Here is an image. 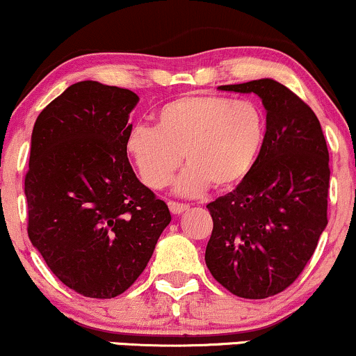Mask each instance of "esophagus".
<instances>
[{
    "label": "esophagus",
    "instance_id": "34e87169",
    "mask_svg": "<svg viewBox=\"0 0 356 356\" xmlns=\"http://www.w3.org/2000/svg\"><path fill=\"white\" fill-rule=\"evenodd\" d=\"M168 207H170V211L173 213V215H181L183 211H186L188 208H190V207H188V204L178 203V202H170Z\"/></svg>",
    "mask_w": 356,
    "mask_h": 356
}]
</instances>
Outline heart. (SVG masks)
Masks as SVG:
<instances>
[{
    "instance_id": "1",
    "label": "heart",
    "mask_w": 356,
    "mask_h": 356,
    "mask_svg": "<svg viewBox=\"0 0 356 356\" xmlns=\"http://www.w3.org/2000/svg\"><path fill=\"white\" fill-rule=\"evenodd\" d=\"M156 124H135L124 138V152L138 177L161 190L183 160L185 170L173 190L196 196L210 185L227 190L253 168L265 138L261 111L250 102L216 95H186L163 104Z\"/></svg>"
}]
</instances>
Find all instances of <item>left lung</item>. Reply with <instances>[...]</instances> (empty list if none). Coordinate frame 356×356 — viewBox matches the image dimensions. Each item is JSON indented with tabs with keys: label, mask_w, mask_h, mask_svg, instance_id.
<instances>
[{
	"label": "left lung",
	"mask_w": 356,
	"mask_h": 356,
	"mask_svg": "<svg viewBox=\"0 0 356 356\" xmlns=\"http://www.w3.org/2000/svg\"><path fill=\"white\" fill-rule=\"evenodd\" d=\"M218 90L260 96L266 131L250 173L207 204L213 232L204 261L233 295L268 298L298 278L327 228V141L312 108L275 79Z\"/></svg>",
	"instance_id": "8db88e82"
}]
</instances>
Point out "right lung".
<instances>
[{"mask_svg":"<svg viewBox=\"0 0 356 356\" xmlns=\"http://www.w3.org/2000/svg\"><path fill=\"white\" fill-rule=\"evenodd\" d=\"M138 102L133 91L88 79L66 88L33 127L28 236L56 278L88 298L127 291L171 221L124 152Z\"/></svg>","mask_w":356,"mask_h":356,"instance_id":"obj_1","label":"right lung"}]
</instances>
